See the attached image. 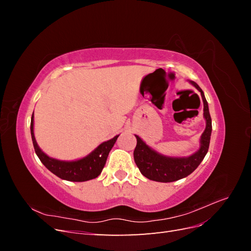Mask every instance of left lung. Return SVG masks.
<instances>
[{
  "mask_svg": "<svg viewBox=\"0 0 251 251\" xmlns=\"http://www.w3.org/2000/svg\"><path fill=\"white\" fill-rule=\"evenodd\" d=\"M189 82L201 93L203 100V117L206 126L201 135L200 148L194 154L187 157H171L158 153L144 142L138 135H135L137 144L134 150V160L144 177L157 182H174L191 175L202 162L207 154L211 135V118L208 103L202 89L193 80Z\"/></svg>",
  "mask_w": 251,
  "mask_h": 251,
  "instance_id": "8db88e82",
  "label": "left lung"
}]
</instances>
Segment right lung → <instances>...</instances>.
<instances>
[{"mask_svg":"<svg viewBox=\"0 0 251 251\" xmlns=\"http://www.w3.org/2000/svg\"><path fill=\"white\" fill-rule=\"evenodd\" d=\"M34 116L32 114L31 124H30V131H31V138L33 142L34 151L40 158L42 163L46 168L60 179L72 182H83L91 179H94L100 175L103 166L107 161L110 151L115 144L118 136L104 141L100 144L94 151H91L86 157L77 159V160L72 161H65L58 160V159L49 157L47 154H45L37 144L34 137Z\"/></svg>","mask_w":251,"mask_h":251,"instance_id":"obj_1","label":"right lung"}]
</instances>
